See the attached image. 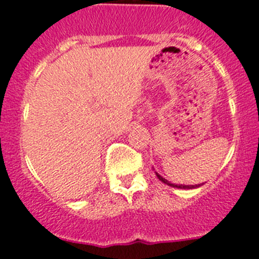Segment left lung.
Masks as SVG:
<instances>
[{
  "mask_svg": "<svg viewBox=\"0 0 259 259\" xmlns=\"http://www.w3.org/2000/svg\"><path fill=\"white\" fill-rule=\"evenodd\" d=\"M157 177H158V180L160 181H162L163 183H166V185H169V186H173V187H178V189H195V187H199L200 186V185H195V186H194V185H191V186H189V185H180V186H178V185H174V183H170L169 181H166L165 180V178H162V177L160 176V174H157Z\"/></svg>",
  "mask_w": 259,
  "mask_h": 259,
  "instance_id": "obj_1",
  "label": "left lung"
}]
</instances>
